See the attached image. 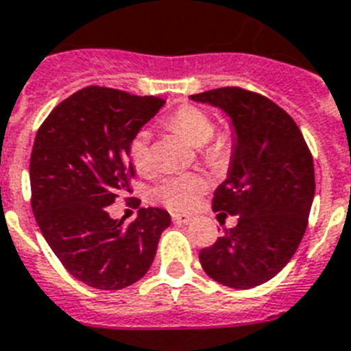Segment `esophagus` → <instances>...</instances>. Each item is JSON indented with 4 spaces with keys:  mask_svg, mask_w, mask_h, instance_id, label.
I'll return each mask as SVG.
<instances>
[{
    "mask_svg": "<svg viewBox=\"0 0 351 351\" xmlns=\"http://www.w3.org/2000/svg\"><path fill=\"white\" fill-rule=\"evenodd\" d=\"M173 221H175L176 225H187L191 221V217L185 216V214H173Z\"/></svg>",
    "mask_w": 351,
    "mask_h": 351,
    "instance_id": "esophagus-1",
    "label": "esophagus"
}]
</instances>
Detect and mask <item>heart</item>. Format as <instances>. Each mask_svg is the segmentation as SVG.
Instances as JSON below:
<instances>
[{"instance_id": "obj_1", "label": "heart", "mask_w": 351, "mask_h": 351, "mask_svg": "<svg viewBox=\"0 0 351 351\" xmlns=\"http://www.w3.org/2000/svg\"><path fill=\"white\" fill-rule=\"evenodd\" d=\"M171 132L180 134L196 148L208 166H221L232 152L230 132H214V121L208 112L196 105H182L166 119ZM128 158L139 173H149L153 167L152 141L148 132H137L128 143ZM207 189V182L199 175L185 173L160 178L149 191V198L173 210H191Z\"/></svg>"}]
</instances>
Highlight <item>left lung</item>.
<instances>
[{
    "label": "left lung",
    "mask_w": 351,
    "mask_h": 351,
    "mask_svg": "<svg viewBox=\"0 0 351 351\" xmlns=\"http://www.w3.org/2000/svg\"><path fill=\"white\" fill-rule=\"evenodd\" d=\"M191 99L221 108L235 132L212 208L239 219L199 252V262L219 284L252 289L280 273L305 234L316 191L311 149L293 117L262 94L221 87Z\"/></svg>",
    "instance_id": "left-lung-1"
}]
</instances>
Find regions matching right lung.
<instances>
[{
    "mask_svg": "<svg viewBox=\"0 0 351 351\" xmlns=\"http://www.w3.org/2000/svg\"><path fill=\"white\" fill-rule=\"evenodd\" d=\"M164 99L89 85L58 103L35 135L32 210L44 239L71 275L94 289L117 291L152 266L167 210L139 208L130 225L108 205L130 193L128 143Z\"/></svg>",
    "mask_w": 351,
    "mask_h": 351,
    "instance_id": "right-lung-1",
    "label": "right lung"
}]
</instances>
